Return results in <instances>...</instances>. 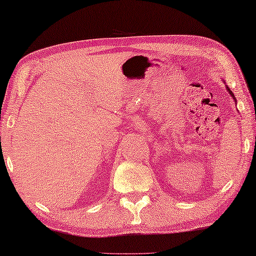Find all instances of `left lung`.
<instances>
[{"label": "left lung", "mask_w": 256, "mask_h": 256, "mask_svg": "<svg viewBox=\"0 0 256 256\" xmlns=\"http://www.w3.org/2000/svg\"><path fill=\"white\" fill-rule=\"evenodd\" d=\"M229 93H230V94H232V98H234V94H232V92H230V90H229Z\"/></svg>", "instance_id": "8db88e82"}]
</instances>
